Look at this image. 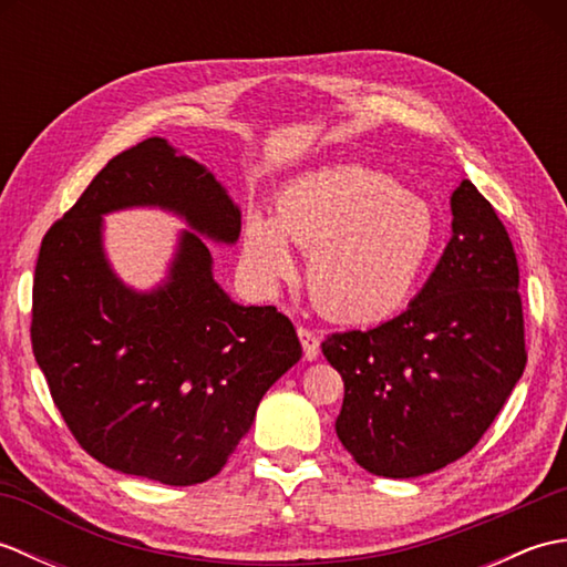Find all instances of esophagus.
<instances>
[{
	"label": "esophagus",
	"mask_w": 567,
	"mask_h": 567,
	"mask_svg": "<svg viewBox=\"0 0 567 567\" xmlns=\"http://www.w3.org/2000/svg\"><path fill=\"white\" fill-rule=\"evenodd\" d=\"M297 336L299 341H302V348H305V358L307 360H317L319 353H321V346H319V336L315 331H309L305 327L297 329Z\"/></svg>",
	"instance_id": "obj_1"
}]
</instances>
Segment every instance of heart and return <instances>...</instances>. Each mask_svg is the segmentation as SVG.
I'll list each match as a JSON object with an SVG mask.
<instances>
[{
  "instance_id": "heart-1",
  "label": "heart",
  "mask_w": 567,
  "mask_h": 567,
  "mask_svg": "<svg viewBox=\"0 0 567 567\" xmlns=\"http://www.w3.org/2000/svg\"><path fill=\"white\" fill-rule=\"evenodd\" d=\"M290 240L311 250L315 302L333 319L368 323L396 315L414 295L436 248V219L392 177L336 165L287 185L275 219L248 212L244 256L265 287L297 275Z\"/></svg>"
}]
</instances>
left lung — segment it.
I'll return each mask as SVG.
<instances>
[{
	"label": "left lung",
	"mask_w": 567,
	"mask_h": 567,
	"mask_svg": "<svg viewBox=\"0 0 567 567\" xmlns=\"http://www.w3.org/2000/svg\"><path fill=\"white\" fill-rule=\"evenodd\" d=\"M451 240L400 317L321 343L343 378L336 433L368 473L419 477L483 439L526 365L519 265L477 187L451 195Z\"/></svg>",
	"instance_id": "8db88e82"
}]
</instances>
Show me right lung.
I'll use <instances>...</instances> for the list:
<instances>
[{
    "mask_svg": "<svg viewBox=\"0 0 567 567\" xmlns=\"http://www.w3.org/2000/svg\"><path fill=\"white\" fill-rule=\"evenodd\" d=\"M136 206L188 224L166 280L146 293L103 250V216ZM238 236L226 187L158 136L106 163L45 234L33 355L72 436L106 467L175 487L214 477L262 394L302 358L290 319L234 302L214 280L203 238L234 246Z\"/></svg>",
    "mask_w": 567,
    "mask_h": 567,
    "instance_id": "obj_1",
    "label": "right lung"
}]
</instances>
